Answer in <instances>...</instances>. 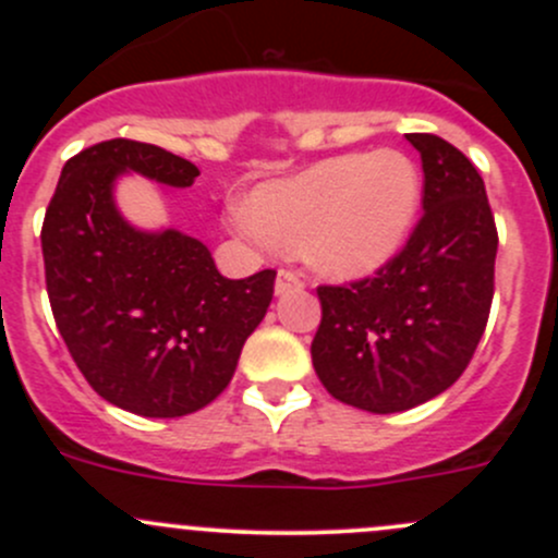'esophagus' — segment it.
I'll return each mask as SVG.
<instances>
[{
	"label": "esophagus",
	"mask_w": 558,
	"mask_h": 558,
	"mask_svg": "<svg viewBox=\"0 0 558 558\" xmlns=\"http://www.w3.org/2000/svg\"><path fill=\"white\" fill-rule=\"evenodd\" d=\"M302 286H305V280H302V275L294 272V269H280L278 280H275V291H278V294H289V291L302 289Z\"/></svg>",
	"instance_id": "obj_1"
}]
</instances>
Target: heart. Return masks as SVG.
Here are the masks:
<instances>
[{"label":"heart","instance_id":"obj_1","mask_svg":"<svg viewBox=\"0 0 558 558\" xmlns=\"http://www.w3.org/2000/svg\"><path fill=\"white\" fill-rule=\"evenodd\" d=\"M421 174L399 150L335 156L253 189L232 227L258 245L302 251L318 272L359 278L391 262L413 232Z\"/></svg>","mask_w":558,"mask_h":558}]
</instances>
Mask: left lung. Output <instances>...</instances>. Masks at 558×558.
I'll return each mask as SVG.
<instances>
[{
	"instance_id": "left-lung-1",
	"label": "left lung",
	"mask_w": 558,
	"mask_h": 558,
	"mask_svg": "<svg viewBox=\"0 0 558 558\" xmlns=\"http://www.w3.org/2000/svg\"><path fill=\"white\" fill-rule=\"evenodd\" d=\"M404 137L421 154L424 216L375 275L318 286L315 375L367 413H402L451 388L494 300L499 238L481 172L437 134Z\"/></svg>"
}]
</instances>
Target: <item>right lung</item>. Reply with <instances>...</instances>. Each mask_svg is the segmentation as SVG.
Returning a JSON list of instances; mask_svg holds the SVG:
<instances>
[{
  "label": "right lung",
  "mask_w": 558,
  "mask_h": 558,
  "mask_svg": "<svg viewBox=\"0 0 558 558\" xmlns=\"http://www.w3.org/2000/svg\"><path fill=\"white\" fill-rule=\"evenodd\" d=\"M126 170L174 189L199 174L159 145L123 137L72 156L39 234L45 286L88 386L129 413L178 418L229 386L278 272L229 280L199 240L129 227L112 205V180Z\"/></svg>",
  "instance_id": "add662e5"
}]
</instances>
